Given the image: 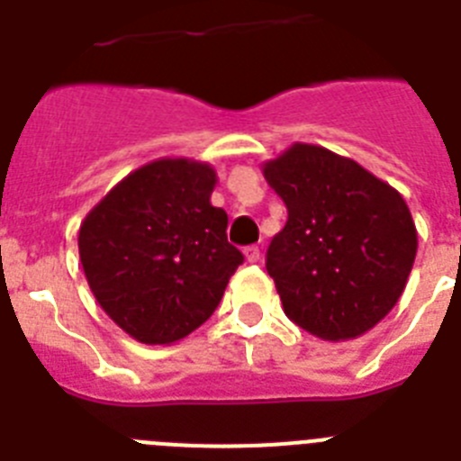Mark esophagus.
<instances>
[{"label":"esophagus","instance_id":"1","mask_svg":"<svg viewBox=\"0 0 461 461\" xmlns=\"http://www.w3.org/2000/svg\"><path fill=\"white\" fill-rule=\"evenodd\" d=\"M244 256H247V260H249V263H258V260H260V247H256V244H249V247L244 249Z\"/></svg>","mask_w":461,"mask_h":461}]
</instances>
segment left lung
<instances>
[{
	"label": "left lung",
	"instance_id": "8db88e82",
	"mask_svg": "<svg viewBox=\"0 0 461 461\" xmlns=\"http://www.w3.org/2000/svg\"><path fill=\"white\" fill-rule=\"evenodd\" d=\"M263 175L288 210L266 260L286 316L328 341L365 335L397 304L418 251L402 194L309 142L266 161Z\"/></svg>",
	"mask_w": 461,
	"mask_h": 461
}]
</instances>
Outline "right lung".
Returning a JSON list of instances; mask_svg holds the SVG:
<instances>
[{
    "instance_id": "1",
    "label": "right lung",
    "mask_w": 461,
    "mask_h": 461,
    "mask_svg": "<svg viewBox=\"0 0 461 461\" xmlns=\"http://www.w3.org/2000/svg\"><path fill=\"white\" fill-rule=\"evenodd\" d=\"M217 170L164 157L117 182L80 223L78 251L96 303L140 344H175L217 309L244 260L228 214L210 203Z\"/></svg>"
}]
</instances>
